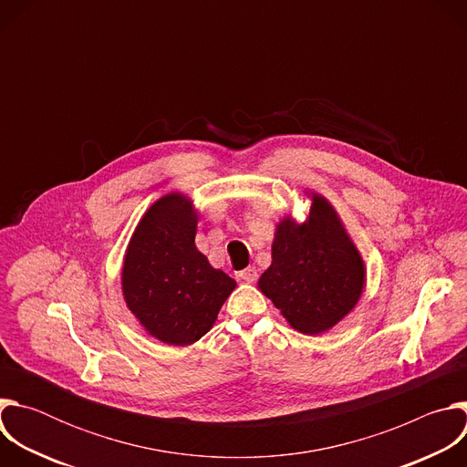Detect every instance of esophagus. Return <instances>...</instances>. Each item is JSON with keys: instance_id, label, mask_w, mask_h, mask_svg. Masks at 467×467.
Returning a JSON list of instances; mask_svg holds the SVG:
<instances>
[{"instance_id": "esophagus-1", "label": "esophagus", "mask_w": 467, "mask_h": 467, "mask_svg": "<svg viewBox=\"0 0 467 467\" xmlns=\"http://www.w3.org/2000/svg\"><path fill=\"white\" fill-rule=\"evenodd\" d=\"M240 277L245 281V283H254L258 279V270L254 268V265H249V268H245Z\"/></svg>"}]
</instances>
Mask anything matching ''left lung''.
<instances>
[{
	"label": "left lung",
	"mask_w": 467,
	"mask_h": 467,
	"mask_svg": "<svg viewBox=\"0 0 467 467\" xmlns=\"http://www.w3.org/2000/svg\"><path fill=\"white\" fill-rule=\"evenodd\" d=\"M310 199L305 223L286 216L277 225L272 265L260 275L258 288L296 330L314 337L355 308L366 270L337 211L317 193Z\"/></svg>",
	"instance_id": "left-lung-1"
}]
</instances>
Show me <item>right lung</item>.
I'll return each instance as SVG.
<instances>
[{"mask_svg":"<svg viewBox=\"0 0 467 467\" xmlns=\"http://www.w3.org/2000/svg\"><path fill=\"white\" fill-rule=\"evenodd\" d=\"M197 213L182 193L155 202L132 233L123 258L127 308L153 338L190 346L213 328L236 288L195 247Z\"/></svg>","mask_w":467,"mask_h":467,"instance_id":"obj_1","label":"right lung"}]
</instances>
